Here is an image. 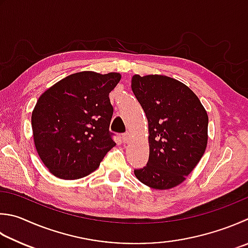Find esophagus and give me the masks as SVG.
Returning <instances> with one entry per match:
<instances>
[{"mask_svg": "<svg viewBox=\"0 0 248 248\" xmlns=\"http://www.w3.org/2000/svg\"><path fill=\"white\" fill-rule=\"evenodd\" d=\"M130 138H132V135H130V133H129V132H126L125 134H123L122 140H123V142H124V143H128V142H129V140H130Z\"/></svg>", "mask_w": 248, "mask_h": 248, "instance_id": "obj_1", "label": "esophagus"}]
</instances>
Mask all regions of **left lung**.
Here are the masks:
<instances>
[{
    "label": "left lung",
    "instance_id": "8db88e82",
    "mask_svg": "<svg viewBox=\"0 0 248 248\" xmlns=\"http://www.w3.org/2000/svg\"><path fill=\"white\" fill-rule=\"evenodd\" d=\"M132 90L148 120L149 161L135 176L143 185L168 190L182 184L206 150L208 115L190 88L175 78H132Z\"/></svg>",
    "mask_w": 248,
    "mask_h": 248
}]
</instances>
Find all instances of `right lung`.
Returning a JSON list of instances; mask_svg holds the SVG:
<instances>
[{
    "label": "right lung",
    "instance_id": "add662e5",
    "mask_svg": "<svg viewBox=\"0 0 248 248\" xmlns=\"http://www.w3.org/2000/svg\"><path fill=\"white\" fill-rule=\"evenodd\" d=\"M121 74L83 71L70 74L40 96L31 125L36 152L50 174L80 179L95 171L115 147L109 126V94Z\"/></svg>",
    "mask_w": 248,
    "mask_h": 248
}]
</instances>
